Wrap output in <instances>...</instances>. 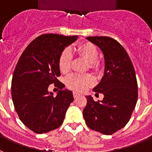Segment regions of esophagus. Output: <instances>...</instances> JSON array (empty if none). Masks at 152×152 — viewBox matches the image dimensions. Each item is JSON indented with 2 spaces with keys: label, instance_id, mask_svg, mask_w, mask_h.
I'll return each mask as SVG.
<instances>
[{
  "label": "esophagus",
  "instance_id": "obj_1",
  "mask_svg": "<svg viewBox=\"0 0 152 152\" xmlns=\"http://www.w3.org/2000/svg\"><path fill=\"white\" fill-rule=\"evenodd\" d=\"M79 96H80V94H77V93H76V92H73V97H74V98L78 97Z\"/></svg>",
  "mask_w": 152,
  "mask_h": 152
}]
</instances>
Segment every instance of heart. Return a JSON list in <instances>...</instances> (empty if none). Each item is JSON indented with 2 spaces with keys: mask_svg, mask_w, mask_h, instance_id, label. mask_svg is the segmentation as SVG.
Instances as JSON below:
<instances>
[{
  "mask_svg": "<svg viewBox=\"0 0 152 152\" xmlns=\"http://www.w3.org/2000/svg\"><path fill=\"white\" fill-rule=\"evenodd\" d=\"M78 54L88 61L89 68L94 71H97L100 67V62L97 59L98 50L94 44L86 42L79 45ZM72 55L69 48H66L61 52L58 58V67L62 72H67L70 69L72 63ZM94 83L93 76L90 74L80 75L71 74L66 78L67 87L76 92H83L88 87L92 86Z\"/></svg>",
  "mask_w": 152,
  "mask_h": 152,
  "instance_id": "obj_1",
  "label": "heart"
}]
</instances>
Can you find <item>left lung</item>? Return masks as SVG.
I'll use <instances>...</instances> for the list:
<instances>
[{
    "instance_id": "1",
    "label": "left lung",
    "mask_w": 152,
    "mask_h": 152,
    "mask_svg": "<svg viewBox=\"0 0 152 152\" xmlns=\"http://www.w3.org/2000/svg\"><path fill=\"white\" fill-rule=\"evenodd\" d=\"M97 45L105 60L103 78L94 88L96 94H103V100L94 101L86 96L84 120L90 129L106 135L115 133L128 123L137 100V83L133 64L126 50L110 37H86Z\"/></svg>"
}]
</instances>
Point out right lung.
<instances>
[{
	"instance_id": "add662e5",
	"label": "right lung",
	"mask_w": 152,
	"mask_h": 152,
	"mask_svg": "<svg viewBox=\"0 0 152 152\" xmlns=\"http://www.w3.org/2000/svg\"><path fill=\"white\" fill-rule=\"evenodd\" d=\"M77 38L57 34L40 35L27 46L16 65L11 81L12 100L21 122L35 133L58 128L73 101L72 92L63 90L62 83H56L61 75V52ZM52 83L60 88L56 97L48 90Z\"/></svg>"
}]
</instances>
